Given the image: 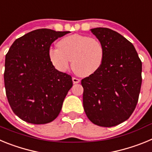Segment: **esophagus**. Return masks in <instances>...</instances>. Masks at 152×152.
<instances>
[{"mask_svg": "<svg viewBox=\"0 0 152 152\" xmlns=\"http://www.w3.org/2000/svg\"><path fill=\"white\" fill-rule=\"evenodd\" d=\"M72 80H73L74 84H77V83L80 82V79L77 78V77H72Z\"/></svg>", "mask_w": 152, "mask_h": 152, "instance_id": "esophagus-1", "label": "esophagus"}]
</instances>
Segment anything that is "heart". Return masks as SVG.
<instances>
[{"label": "heart", "mask_w": 152, "mask_h": 152, "mask_svg": "<svg viewBox=\"0 0 152 152\" xmlns=\"http://www.w3.org/2000/svg\"><path fill=\"white\" fill-rule=\"evenodd\" d=\"M58 46L49 49V58L59 72L66 71L72 60V68L75 73L89 76L99 70L104 60V46L94 37L71 35L58 42Z\"/></svg>", "instance_id": "1"}]
</instances>
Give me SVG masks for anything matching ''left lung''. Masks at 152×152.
Segmentation results:
<instances>
[{
  "label": "left lung",
  "mask_w": 152,
  "mask_h": 152,
  "mask_svg": "<svg viewBox=\"0 0 152 152\" xmlns=\"http://www.w3.org/2000/svg\"><path fill=\"white\" fill-rule=\"evenodd\" d=\"M105 56L95 73L81 80L83 106L88 119L103 127L117 126L135 110L142 85V61L129 40L108 28L91 29Z\"/></svg>",
  "instance_id": "left-lung-1"
}]
</instances>
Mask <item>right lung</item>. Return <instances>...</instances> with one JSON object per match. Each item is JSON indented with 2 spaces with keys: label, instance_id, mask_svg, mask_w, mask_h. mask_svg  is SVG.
<instances>
[{
  "label": "right lung",
  "instance_id": "add662e5",
  "mask_svg": "<svg viewBox=\"0 0 152 152\" xmlns=\"http://www.w3.org/2000/svg\"><path fill=\"white\" fill-rule=\"evenodd\" d=\"M69 31L36 29L17 39L5 57L4 74L8 102L14 113L33 124L56 119L73 83L49 58L52 43Z\"/></svg>",
  "mask_w": 152,
  "mask_h": 152
}]
</instances>
